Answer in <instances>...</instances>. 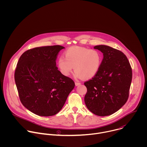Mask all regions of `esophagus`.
Returning a JSON list of instances; mask_svg holds the SVG:
<instances>
[{"mask_svg":"<svg viewBox=\"0 0 147 147\" xmlns=\"http://www.w3.org/2000/svg\"><path fill=\"white\" fill-rule=\"evenodd\" d=\"M81 84V83L80 82H75V85L76 86H79V85H80Z\"/></svg>","mask_w":147,"mask_h":147,"instance_id":"esophagus-1","label":"esophagus"}]
</instances>
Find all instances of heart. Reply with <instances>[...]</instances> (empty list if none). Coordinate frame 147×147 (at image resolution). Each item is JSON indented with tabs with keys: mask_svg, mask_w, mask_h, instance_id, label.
Segmentation results:
<instances>
[{
	"mask_svg": "<svg viewBox=\"0 0 147 147\" xmlns=\"http://www.w3.org/2000/svg\"><path fill=\"white\" fill-rule=\"evenodd\" d=\"M65 58L60 57L57 66L61 73L69 76L74 69L78 78H91L99 71L103 59L102 53L98 49L73 47L64 53Z\"/></svg>",
	"mask_w": 147,
	"mask_h": 147,
	"instance_id": "1",
	"label": "heart"
}]
</instances>
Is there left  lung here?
<instances>
[{"label":"left lung","instance_id":"8db88e82","mask_svg":"<svg viewBox=\"0 0 147 147\" xmlns=\"http://www.w3.org/2000/svg\"><path fill=\"white\" fill-rule=\"evenodd\" d=\"M103 55L97 74L84 82L87 108L99 116L111 115L127 102L132 80L130 63L122 52L107 45L94 48Z\"/></svg>","mask_w":147,"mask_h":147}]
</instances>
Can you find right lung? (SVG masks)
<instances>
[{
  "mask_svg": "<svg viewBox=\"0 0 147 147\" xmlns=\"http://www.w3.org/2000/svg\"><path fill=\"white\" fill-rule=\"evenodd\" d=\"M60 45L37 47L20 56L14 73L19 98L23 106L40 116L57 114L74 88L72 79L56 67Z\"/></svg>",
  "mask_w": 147,
  "mask_h": 147,
  "instance_id": "add662e5",
  "label": "right lung"
}]
</instances>
